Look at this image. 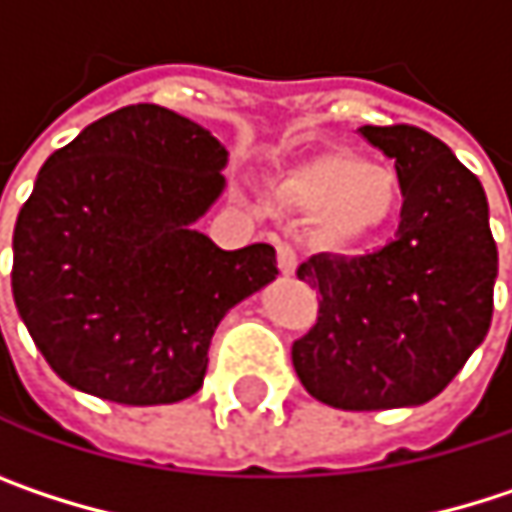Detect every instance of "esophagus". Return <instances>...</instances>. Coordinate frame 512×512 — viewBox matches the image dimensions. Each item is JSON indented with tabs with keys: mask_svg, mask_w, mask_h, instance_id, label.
I'll return each instance as SVG.
<instances>
[{
	"mask_svg": "<svg viewBox=\"0 0 512 512\" xmlns=\"http://www.w3.org/2000/svg\"><path fill=\"white\" fill-rule=\"evenodd\" d=\"M296 266H299V257L293 252V246L281 243V246H278V269H281V275H293Z\"/></svg>",
	"mask_w": 512,
	"mask_h": 512,
	"instance_id": "1",
	"label": "esophagus"
}]
</instances>
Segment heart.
I'll list each match as a JSON object with an SVG mask.
<instances>
[{"label":"heart","instance_id":"heart-1","mask_svg":"<svg viewBox=\"0 0 512 512\" xmlns=\"http://www.w3.org/2000/svg\"><path fill=\"white\" fill-rule=\"evenodd\" d=\"M281 195L314 210V237L332 252H356L376 240L400 210V177L388 165L350 151H323L290 165Z\"/></svg>","mask_w":512,"mask_h":512}]
</instances>
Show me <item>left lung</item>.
<instances>
[{
  "label": "left lung",
  "mask_w": 512,
  "mask_h": 512,
  "mask_svg": "<svg viewBox=\"0 0 512 512\" xmlns=\"http://www.w3.org/2000/svg\"><path fill=\"white\" fill-rule=\"evenodd\" d=\"M358 133L394 159L400 225L379 252L314 255L296 269L320 293V311L293 344V367L305 391L335 409L421 406L489 332L498 275L489 204L480 180L427 130Z\"/></svg>",
  "instance_id": "left-lung-1"
}]
</instances>
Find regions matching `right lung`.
<instances>
[{
	"label": "right lung",
	"instance_id": "add662e5",
	"mask_svg": "<svg viewBox=\"0 0 512 512\" xmlns=\"http://www.w3.org/2000/svg\"><path fill=\"white\" fill-rule=\"evenodd\" d=\"M228 151L154 103L88 124L44 162L14 228L11 290L73 388L159 406L192 397L222 317L275 275V249H219L192 225L225 189Z\"/></svg>",
	"mask_w": 512,
	"mask_h": 512
}]
</instances>
